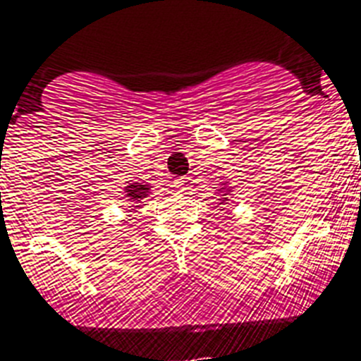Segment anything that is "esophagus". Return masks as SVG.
<instances>
[{
    "instance_id": "34e87169",
    "label": "esophagus",
    "mask_w": 361,
    "mask_h": 361,
    "mask_svg": "<svg viewBox=\"0 0 361 361\" xmlns=\"http://www.w3.org/2000/svg\"><path fill=\"white\" fill-rule=\"evenodd\" d=\"M173 187L176 192L183 190V178H176V180H173Z\"/></svg>"
}]
</instances>
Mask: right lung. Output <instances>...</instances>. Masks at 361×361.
Listing matches in <instances>:
<instances>
[{
  "label": "right lung",
  "mask_w": 361,
  "mask_h": 361,
  "mask_svg": "<svg viewBox=\"0 0 361 361\" xmlns=\"http://www.w3.org/2000/svg\"><path fill=\"white\" fill-rule=\"evenodd\" d=\"M126 196L130 197L131 201H135V203H139L140 200H142V197H146L147 196V192H149V187H147V185H128L126 187Z\"/></svg>",
  "instance_id": "1"
}]
</instances>
